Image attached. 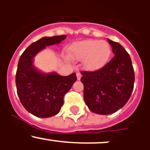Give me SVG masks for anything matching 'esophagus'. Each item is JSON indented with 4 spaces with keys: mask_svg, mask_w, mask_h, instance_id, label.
Returning <instances> with one entry per match:
<instances>
[{
    "mask_svg": "<svg viewBox=\"0 0 150 150\" xmlns=\"http://www.w3.org/2000/svg\"><path fill=\"white\" fill-rule=\"evenodd\" d=\"M76 76H77V79H78V81H79V80H81V76H82V75H81V72H77V73H76Z\"/></svg>",
    "mask_w": 150,
    "mask_h": 150,
    "instance_id": "obj_1",
    "label": "esophagus"
}]
</instances>
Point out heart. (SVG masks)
Listing matches in <instances>:
<instances>
[{
  "label": "heart",
  "mask_w": 150,
  "mask_h": 150,
  "mask_svg": "<svg viewBox=\"0 0 150 150\" xmlns=\"http://www.w3.org/2000/svg\"><path fill=\"white\" fill-rule=\"evenodd\" d=\"M71 57L83 59V65L88 70H98L106 65L111 56L110 44L104 40H86L72 43L69 48Z\"/></svg>",
  "instance_id": "1"
}]
</instances>
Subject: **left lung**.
Listing matches in <instances>:
<instances>
[{"mask_svg":"<svg viewBox=\"0 0 150 150\" xmlns=\"http://www.w3.org/2000/svg\"><path fill=\"white\" fill-rule=\"evenodd\" d=\"M107 40L115 57L99 70L81 72L85 102L91 111L99 115L121 109L131 97L135 81L129 54L119 43Z\"/></svg>","mask_w":150,"mask_h":150,"instance_id":"1","label":"left lung"}]
</instances>
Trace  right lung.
Returning a JSON list of instances; mask_svg holds the SVG:
<instances>
[{"label":"right lung","mask_w":150,"mask_h":150,"mask_svg":"<svg viewBox=\"0 0 150 150\" xmlns=\"http://www.w3.org/2000/svg\"><path fill=\"white\" fill-rule=\"evenodd\" d=\"M66 35L43 37L22 53L16 73L17 94L26 110L38 117H49L59 112L64 96L77 81L75 73L61 76L56 72L43 73L33 66L35 56L46 46L59 44Z\"/></svg>","instance_id":"1"}]
</instances>
